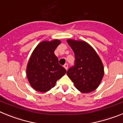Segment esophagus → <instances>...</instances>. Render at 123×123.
<instances>
[{
  "label": "esophagus",
  "instance_id": "obj_1",
  "mask_svg": "<svg viewBox=\"0 0 123 123\" xmlns=\"http://www.w3.org/2000/svg\"><path fill=\"white\" fill-rule=\"evenodd\" d=\"M63 67H64V68H65V69H67H67H68V64H67V63H65V65H64Z\"/></svg>",
  "mask_w": 123,
  "mask_h": 123
}]
</instances>
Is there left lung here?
Returning a JSON list of instances; mask_svg holds the SVG:
<instances>
[{
	"label": "left lung",
	"mask_w": 123,
	"mask_h": 123,
	"mask_svg": "<svg viewBox=\"0 0 123 123\" xmlns=\"http://www.w3.org/2000/svg\"><path fill=\"white\" fill-rule=\"evenodd\" d=\"M67 42L73 50L75 65L67 71L68 76L77 89L82 93L94 91L100 85L104 75L100 58L87 42L68 39Z\"/></svg>",
	"instance_id": "obj_1"
}]
</instances>
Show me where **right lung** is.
Wrapping results in <instances>:
<instances>
[{
    "label": "right lung",
    "instance_id": "right-lung-1",
    "mask_svg": "<svg viewBox=\"0 0 123 123\" xmlns=\"http://www.w3.org/2000/svg\"><path fill=\"white\" fill-rule=\"evenodd\" d=\"M61 41L54 39L40 42L32 52L26 67V76L34 89L41 92L50 91L67 70L58 63L54 54Z\"/></svg>",
    "mask_w": 123,
    "mask_h": 123
}]
</instances>
